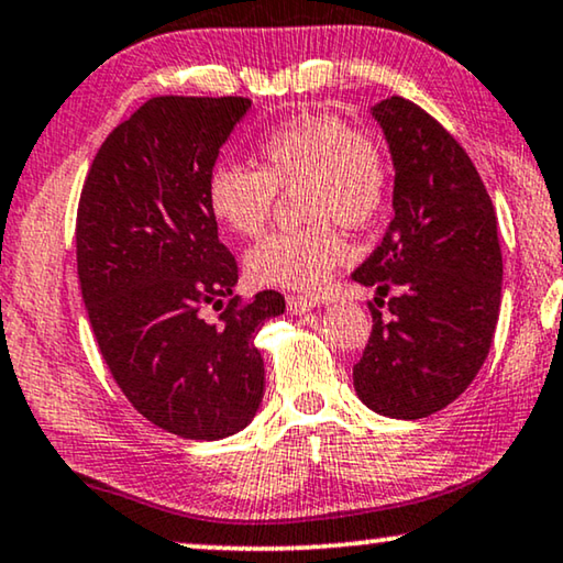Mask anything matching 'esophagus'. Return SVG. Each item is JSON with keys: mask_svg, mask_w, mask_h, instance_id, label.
<instances>
[{"mask_svg": "<svg viewBox=\"0 0 563 563\" xmlns=\"http://www.w3.org/2000/svg\"><path fill=\"white\" fill-rule=\"evenodd\" d=\"M287 307H289L291 314H307V312H312V309L317 307V301L309 299V297L291 295V297H287Z\"/></svg>", "mask_w": 563, "mask_h": 563, "instance_id": "obj_1", "label": "esophagus"}]
</instances>
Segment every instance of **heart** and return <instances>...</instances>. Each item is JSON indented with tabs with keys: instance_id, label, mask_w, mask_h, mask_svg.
Segmentation results:
<instances>
[{
	"instance_id": "1",
	"label": "heart",
	"mask_w": 563,
	"mask_h": 563,
	"mask_svg": "<svg viewBox=\"0 0 563 563\" xmlns=\"http://www.w3.org/2000/svg\"><path fill=\"white\" fill-rule=\"evenodd\" d=\"M258 167L218 162L208 173L210 216L235 235H256L276 195L297 192L305 228L268 233L246 254V274L258 287L317 291L350 246L332 221L368 225L386 202L388 167L368 136L345 121L301 113L279 121L256 142Z\"/></svg>"
}]
</instances>
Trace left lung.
<instances>
[{
    "label": "left lung",
    "mask_w": 563,
    "mask_h": 563,
    "mask_svg": "<svg viewBox=\"0 0 563 563\" xmlns=\"http://www.w3.org/2000/svg\"><path fill=\"white\" fill-rule=\"evenodd\" d=\"M394 159V221L353 279L388 298L353 386L390 419L450 406L483 368L500 314L498 221L475 165L417 103L390 96L371 109Z\"/></svg>",
    "instance_id": "left-lung-1"
}]
</instances>
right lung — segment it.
<instances>
[{"mask_svg": "<svg viewBox=\"0 0 563 563\" xmlns=\"http://www.w3.org/2000/svg\"><path fill=\"white\" fill-rule=\"evenodd\" d=\"M249 109L241 96L150 99L106 136L78 202V282L103 361L144 419L185 439L254 421V335L287 309L272 289L239 305V266L206 202L208 173ZM223 303L221 323L201 320Z\"/></svg>", "mask_w": 563, "mask_h": 563, "instance_id": "add662e5", "label": "right lung"}]
</instances>
